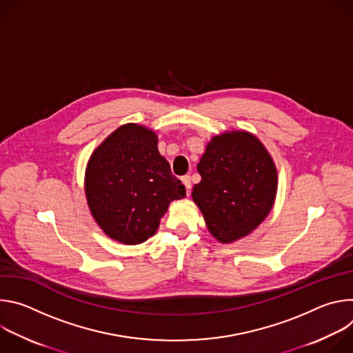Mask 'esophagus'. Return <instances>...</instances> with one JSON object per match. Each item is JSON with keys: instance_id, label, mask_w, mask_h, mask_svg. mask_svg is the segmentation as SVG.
<instances>
[{"instance_id": "34e87169", "label": "esophagus", "mask_w": 353, "mask_h": 353, "mask_svg": "<svg viewBox=\"0 0 353 353\" xmlns=\"http://www.w3.org/2000/svg\"><path fill=\"white\" fill-rule=\"evenodd\" d=\"M181 181H183V184L185 185L187 195H190V192H191V179H190V176H183V177H181Z\"/></svg>"}]
</instances>
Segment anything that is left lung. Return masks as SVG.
Returning <instances> with one entry per match:
<instances>
[{
  "label": "left lung",
  "instance_id": "obj_1",
  "mask_svg": "<svg viewBox=\"0 0 353 353\" xmlns=\"http://www.w3.org/2000/svg\"><path fill=\"white\" fill-rule=\"evenodd\" d=\"M196 169L201 181L192 188V199L219 241L247 236L270 214L276 169L253 134L232 131L214 137Z\"/></svg>",
  "mask_w": 353,
  "mask_h": 353
}]
</instances>
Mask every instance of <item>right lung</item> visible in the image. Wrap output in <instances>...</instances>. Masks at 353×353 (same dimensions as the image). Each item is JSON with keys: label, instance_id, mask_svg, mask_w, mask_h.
I'll use <instances>...</instances> for the list:
<instances>
[{"label": "right lung", "instance_id": "1", "mask_svg": "<svg viewBox=\"0 0 353 353\" xmlns=\"http://www.w3.org/2000/svg\"><path fill=\"white\" fill-rule=\"evenodd\" d=\"M85 192L94 221L108 236L139 244L157 233L169 204L185 195V187L159 154L157 134L125 124L92 154Z\"/></svg>", "mask_w": 353, "mask_h": 353}]
</instances>
